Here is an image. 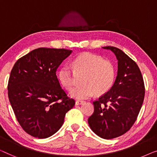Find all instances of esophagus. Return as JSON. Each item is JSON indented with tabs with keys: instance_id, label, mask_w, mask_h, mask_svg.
Wrapping results in <instances>:
<instances>
[{
	"instance_id": "1",
	"label": "esophagus",
	"mask_w": 157,
	"mask_h": 157,
	"mask_svg": "<svg viewBox=\"0 0 157 157\" xmlns=\"http://www.w3.org/2000/svg\"><path fill=\"white\" fill-rule=\"evenodd\" d=\"M83 103H85V101H84L78 100V101H75V105H82Z\"/></svg>"
}]
</instances>
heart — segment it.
<instances>
[{"label":"heart","mask_w":157,"mask_h":157,"mask_svg":"<svg viewBox=\"0 0 157 157\" xmlns=\"http://www.w3.org/2000/svg\"><path fill=\"white\" fill-rule=\"evenodd\" d=\"M77 73L84 72L81 82L70 94L79 100L89 98L96 92L102 94L112 87L114 78V69L109 61L90 52H83L73 60ZM59 82L66 90H71L75 84L74 71L68 65H64L57 72Z\"/></svg>","instance_id":"b5f03b06"}]
</instances>
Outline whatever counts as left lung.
<instances>
[{
    "label": "left lung",
    "mask_w": 157,
    "mask_h": 157,
    "mask_svg": "<svg viewBox=\"0 0 157 157\" xmlns=\"http://www.w3.org/2000/svg\"><path fill=\"white\" fill-rule=\"evenodd\" d=\"M118 60L117 75L109 91L93 101L94 113L88 124L97 135L105 140L118 137L129 131L137 118L145 88L138 65L122 50L107 46Z\"/></svg>",
    "instance_id": "obj_1"
}]
</instances>
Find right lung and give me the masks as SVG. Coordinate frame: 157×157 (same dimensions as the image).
Listing matches in <instances>:
<instances>
[{
	"label": "right lung",
	"instance_id": "right-lung-1",
	"mask_svg": "<svg viewBox=\"0 0 157 157\" xmlns=\"http://www.w3.org/2000/svg\"><path fill=\"white\" fill-rule=\"evenodd\" d=\"M71 53L66 49L37 48L17 59L10 72V103L20 125L34 137L45 139L58 131L75 104L56 75L59 65Z\"/></svg>",
	"mask_w": 157,
	"mask_h": 157
}]
</instances>
